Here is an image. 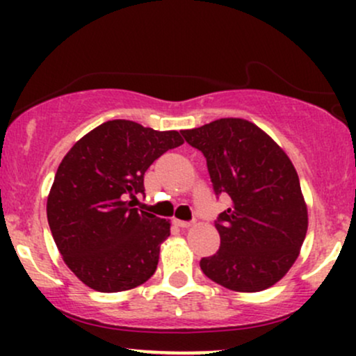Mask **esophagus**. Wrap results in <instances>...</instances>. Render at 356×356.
Segmentation results:
<instances>
[{
  "label": "esophagus",
  "mask_w": 356,
  "mask_h": 356,
  "mask_svg": "<svg viewBox=\"0 0 356 356\" xmlns=\"http://www.w3.org/2000/svg\"><path fill=\"white\" fill-rule=\"evenodd\" d=\"M174 222H175V226H177V227H182V229H187V227H191V226H192L191 222H187V220H181V219H175Z\"/></svg>",
  "instance_id": "1"
}]
</instances>
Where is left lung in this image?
Segmentation results:
<instances>
[{"label": "left lung", "mask_w": 356, "mask_h": 356, "mask_svg": "<svg viewBox=\"0 0 356 356\" xmlns=\"http://www.w3.org/2000/svg\"><path fill=\"white\" fill-rule=\"evenodd\" d=\"M182 136L206 157L216 194L231 197V207L216 220L220 248L202 257V273L239 293L276 284L295 264L308 231V207L293 162L244 118H219Z\"/></svg>", "instance_id": "1"}]
</instances>
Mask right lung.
<instances>
[{
	"label": "right lung",
	"instance_id": "add662e5",
	"mask_svg": "<svg viewBox=\"0 0 356 356\" xmlns=\"http://www.w3.org/2000/svg\"><path fill=\"white\" fill-rule=\"evenodd\" d=\"M182 144L177 130L108 120L60 162L47 201L48 224L65 264L88 288L127 291L155 273L170 220L138 211L134 201L144 194V174L155 159Z\"/></svg>",
	"mask_w": 356,
	"mask_h": 356
}]
</instances>
